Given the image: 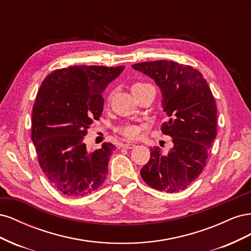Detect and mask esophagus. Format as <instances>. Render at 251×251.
<instances>
[{
    "mask_svg": "<svg viewBox=\"0 0 251 251\" xmlns=\"http://www.w3.org/2000/svg\"><path fill=\"white\" fill-rule=\"evenodd\" d=\"M123 148H125V149H133V148H135V144L131 143V142H126V143L123 144Z\"/></svg>",
    "mask_w": 251,
    "mask_h": 251,
    "instance_id": "esophagus-1",
    "label": "esophagus"
}]
</instances>
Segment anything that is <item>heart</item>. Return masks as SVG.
<instances>
[{
  "mask_svg": "<svg viewBox=\"0 0 251 251\" xmlns=\"http://www.w3.org/2000/svg\"><path fill=\"white\" fill-rule=\"evenodd\" d=\"M147 86H150V83H147V82H142V81H137V82H134L132 85V92H135V91L137 90H140L144 87ZM109 100H110V97H109ZM118 132L124 136V137L126 138H128V139H135L137 138L139 136V133H140V127L138 126H136L134 124H126L123 126L119 127Z\"/></svg>",
  "mask_w": 251,
  "mask_h": 251,
  "instance_id": "obj_1",
  "label": "heart"
}]
</instances>
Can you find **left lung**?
<instances>
[{
	"label": "left lung",
	"instance_id": "left-lung-1",
	"mask_svg": "<svg viewBox=\"0 0 251 251\" xmlns=\"http://www.w3.org/2000/svg\"><path fill=\"white\" fill-rule=\"evenodd\" d=\"M154 78L160 87L163 111L170 117L161 132L173 138L168 155L160 148L151 149L149 162L140 175L157 191H184L198 178L207 163L208 151L217 135V104L208 83L192 66L172 60L133 65Z\"/></svg>",
	"mask_w": 251,
	"mask_h": 251
}]
</instances>
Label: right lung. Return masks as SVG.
I'll use <instances>...</instances> for the list:
<instances>
[{
    "mask_svg": "<svg viewBox=\"0 0 251 251\" xmlns=\"http://www.w3.org/2000/svg\"><path fill=\"white\" fill-rule=\"evenodd\" d=\"M125 66H71L43 80L33 104L31 137L37 160L51 185L79 198L105 180L115 146L104 142L89 151L83 142L93 120L103 110L102 91Z\"/></svg>",
    "mask_w": 251,
    "mask_h": 251,
    "instance_id": "1",
    "label": "right lung"
}]
</instances>
